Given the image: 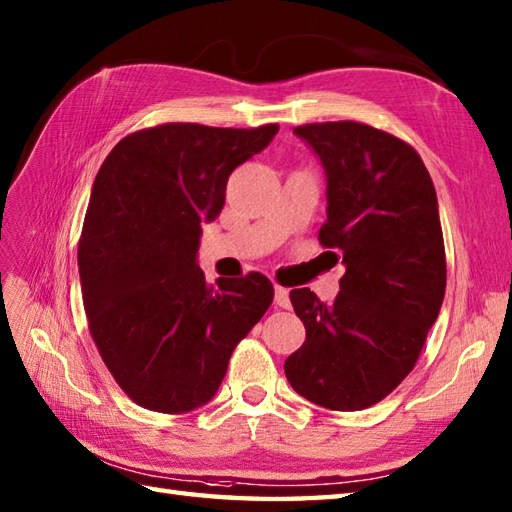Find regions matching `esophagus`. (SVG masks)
Instances as JSON below:
<instances>
[{
    "instance_id": "obj_1",
    "label": "esophagus",
    "mask_w": 512,
    "mask_h": 512,
    "mask_svg": "<svg viewBox=\"0 0 512 512\" xmlns=\"http://www.w3.org/2000/svg\"><path fill=\"white\" fill-rule=\"evenodd\" d=\"M275 303L279 308H290V295L284 286H275Z\"/></svg>"
}]
</instances>
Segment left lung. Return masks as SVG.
Returning a JSON list of instances; mask_svg holds the SVG:
<instances>
[{"mask_svg":"<svg viewBox=\"0 0 512 512\" xmlns=\"http://www.w3.org/2000/svg\"><path fill=\"white\" fill-rule=\"evenodd\" d=\"M295 134L328 178L319 244L343 259L334 303L290 290L306 343L286 358L299 396L332 411H361L416 367L447 288L436 189L418 151L356 121L310 123Z\"/></svg>","mask_w":512,"mask_h":512,"instance_id":"obj_1","label":"left lung"}]
</instances>
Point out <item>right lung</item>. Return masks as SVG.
Returning <instances> with one entry per match:
<instances>
[{
  "mask_svg": "<svg viewBox=\"0 0 512 512\" xmlns=\"http://www.w3.org/2000/svg\"><path fill=\"white\" fill-rule=\"evenodd\" d=\"M277 132V123L147 127L96 173L79 239L83 306L103 363L136 405L184 413L209 402L237 343L273 303L262 273L206 286L195 255L228 176Z\"/></svg>",
  "mask_w": 512,
  "mask_h": 512,
  "instance_id": "right-lung-1",
  "label": "right lung"
}]
</instances>
